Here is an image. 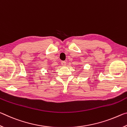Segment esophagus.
I'll list each match as a JSON object with an SVG mask.
<instances>
[{"mask_svg": "<svg viewBox=\"0 0 127 127\" xmlns=\"http://www.w3.org/2000/svg\"><path fill=\"white\" fill-rule=\"evenodd\" d=\"M61 63H62V65H65L66 64V63L65 61H62L61 62Z\"/></svg>", "mask_w": 127, "mask_h": 127, "instance_id": "34e87169", "label": "esophagus"}]
</instances>
